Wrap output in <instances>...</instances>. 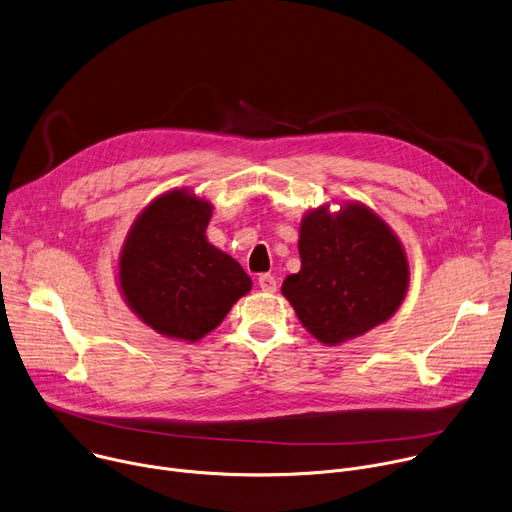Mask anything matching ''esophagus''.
<instances>
[{
	"instance_id": "obj_1",
	"label": "esophagus",
	"mask_w": 512,
	"mask_h": 512,
	"mask_svg": "<svg viewBox=\"0 0 512 512\" xmlns=\"http://www.w3.org/2000/svg\"><path fill=\"white\" fill-rule=\"evenodd\" d=\"M259 287L263 291H267V294H275V291H277V281H275V277L271 273H263V275H259Z\"/></svg>"
}]
</instances>
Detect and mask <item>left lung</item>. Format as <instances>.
Segmentation results:
<instances>
[{
  "label": "left lung",
  "instance_id": "left-lung-1",
  "mask_svg": "<svg viewBox=\"0 0 512 512\" xmlns=\"http://www.w3.org/2000/svg\"><path fill=\"white\" fill-rule=\"evenodd\" d=\"M302 269L281 294L322 344L358 338L395 316L409 287L403 243L362 202L322 204L304 214L298 241Z\"/></svg>",
  "mask_w": 512,
  "mask_h": 512
}]
</instances>
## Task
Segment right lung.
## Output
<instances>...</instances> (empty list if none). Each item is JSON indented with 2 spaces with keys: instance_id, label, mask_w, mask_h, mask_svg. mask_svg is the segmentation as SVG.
<instances>
[{
  "instance_id": "add662e5",
  "label": "right lung",
  "mask_w": 512,
  "mask_h": 512,
  "mask_svg": "<svg viewBox=\"0 0 512 512\" xmlns=\"http://www.w3.org/2000/svg\"><path fill=\"white\" fill-rule=\"evenodd\" d=\"M212 204L174 188L133 221L117 261V283L129 310L166 338L198 342L247 296L251 277L206 239Z\"/></svg>"
}]
</instances>
